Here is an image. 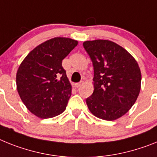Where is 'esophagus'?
<instances>
[{
  "mask_svg": "<svg viewBox=\"0 0 157 157\" xmlns=\"http://www.w3.org/2000/svg\"><path fill=\"white\" fill-rule=\"evenodd\" d=\"M83 84V81H80V82L77 83V84H75V86L77 87V88H79L80 86H81V84Z\"/></svg>",
  "mask_w": 157,
  "mask_h": 157,
  "instance_id": "1",
  "label": "esophagus"
}]
</instances>
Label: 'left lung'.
<instances>
[{
  "mask_svg": "<svg viewBox=\"0 0 157 157\" xmlns=\"http://www.w3.org/2000/svg\"><path fill=\"white\" fill-rule=\"evenodd\" d=\"M83 46L94 68V92L86 99L89 111L107 121L122 117L134 104L141 90L138 64L111 41H86Z\"/></svg>",
  "mask_w": 157,
  "mask_h": 157,
  "instance_id": "left-lung-1",
  "label": "left lung"
}]
</instances>
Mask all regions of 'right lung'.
<instances>
[{
  "label": "right lung",
  "mask_w": 157,
  "mask_h": 157,
  "mask_svg": "<svg viewBox=\"0 0 157 157\" xmlns=\"http://www.w3.org/2000/svg\"><path fill=\"white\" fill-rule=\"evenodd\" d=\"M77 44L68 38H54L31 50L20 64L17 91L27 108L39 118H53L66 108L72 86L62 60Z\"/></svg>",
  "instance_id": "right-lung-1"
}]
</instances>
